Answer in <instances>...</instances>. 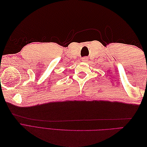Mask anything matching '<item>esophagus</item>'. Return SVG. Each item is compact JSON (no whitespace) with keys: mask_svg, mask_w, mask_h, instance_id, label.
Instances as JSON below:
<instances>
[{"mask_svg":"<svg viewBox=\"0 0 147 147\" xmlns=\"http://www.w3.org/2000/svg\"><path fill=\"white\" fill-rule=\"evenodd\" d=\"M88 61V58H87V57H83V58H82V61H84V62H86Z\"/></svg>","mask_w":147,"mask_h":147,"instance_id":"esophagus-1","label":"esophagus"}]
</instances>
